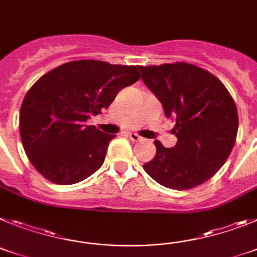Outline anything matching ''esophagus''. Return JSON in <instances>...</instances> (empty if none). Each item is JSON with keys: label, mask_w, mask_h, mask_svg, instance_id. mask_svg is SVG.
<instances>
[{"label": "esophagus", "mask_w": 257, "mask_h": 257, "mask_svg": "<svg viewBox=\"0 0 257 257\" xmlns=\"http://www.w3.org/2000/svg\"><path fill=\"white\" fill-rule=\"evenodd\" d=\"M128 137L131 138V140H132V141H133V142H140V141H142V140H144V138H142L141 136L136 135V133H129Z\"/></svg>", "instance_id": "esophagus-1"}]
</instances>
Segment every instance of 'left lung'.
I'll list each match as a JSON object with an SVG mask.
<instances>
[{"mask_svg": "<svg viewBox=\"0 0 257 257\" xmlns=\"http://www.w3.org/2000/svg\"><path fill=\"white\" fill-rule=\"evenodd\" d=\"M145 85L176 122L177 144L154 141L156 154L144 169L158 184L187 190L215 175L230 155L238 132L233 98L220 80L189 63L138 66Z\"/></svg>", "mask_w": 257, "mask_h": 257, "instance_id": "8db88e82", "label": "left lung"}]
</instances>
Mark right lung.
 I'll list each match as a JSON object with an SVG mask.
<instances>
[{"instance_id": "right-lung-1", "label": "right lung", "mask_w": 257, "mask_h": 257, "mask_svg": "<svg viewBox=\"0 0 257 257\" xmlns=\"http://www.w3.org/2000/svg\"><path fill=\"white\" fill-rule=\"evenodd\" d=\"M140 80L135 66L75 61L40 77L21 107V137L28 159L46 180L72 185L101 168L115 136L94 125L116 94Z\"/></svg>"}]
</instances>
